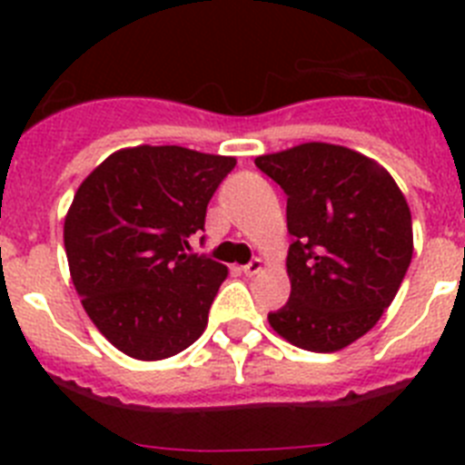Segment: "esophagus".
<instances>
[{"instance_id": "obj_1", "label": "esophagus", "mask_w": 465, "mask_h": 465, "mask_svg": "<svg viewBox=\"0 0 465 465\" xmlns=\"http://www.w3.org/2000/svg\"><path fill=\"white\" fill-rule=\"evenodd\" d=\"M261 270H262V261H261V258H253L249 265H244V268H242V272H244L246 277H253V274H258Z\"/></svg>"}]
</instances>
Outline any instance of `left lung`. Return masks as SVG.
I'll return each instance as SVG.
<instances>
[{"instance_id": "left-lung-1", "label": "left lung", "mask_w": 465, "mask_h": 465, "mask_svg": "<svg viewBox=\"0 0 465 465\" xmlns=\"http://www.w3.org/2000/svg\"><path fill=\"white\" fill-rule=\"evenodd\" d=\"M286 193L291 298L268 314L277 335L316 354L349 347L393 302L412 261V216L393 176L340 143L258 155Z\"/></svg>"}]
</instances>
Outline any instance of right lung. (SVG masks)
<instances>
[{"mask_svg":"<svg viewBox=\"0 0 465 465\" xmlns=\"http://www.w3.org/2000/svg\"><path fill=\"white\" fill-rule=\"evenodd\" d=\"M232 155L183 146H127L102 160L64 216L74 289L97 331L137 361L191 347L228 268L183 253Z\"/></svg>","mask_w":465,"mask_h":465,"instance_id":"1","label":"right lung"}]
</instances>
